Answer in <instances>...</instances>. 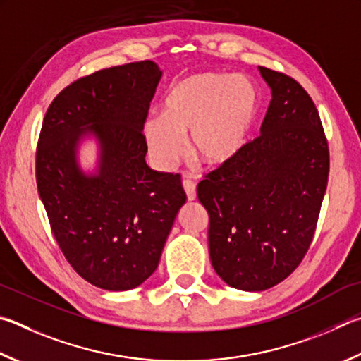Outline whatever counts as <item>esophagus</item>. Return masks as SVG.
Here are the masks:
<instances>
[{
    "instance_id": "esophagus-1",
    "label": "esophagus",
    "mask_w": 361,
    "mask_h": 361,
    "mask_svg": "<svg viewBox=\"0 0 361 361\" xmlns=\"http://www.w3.org/2000/svg\"><path fill=\"white\" fill-rule=\"evenodd\" d=\"M183 188H185L186 191V197L189 202L195 200V185L191 181V180H185L183 181Z\"/></svg>"
}]
</instances>
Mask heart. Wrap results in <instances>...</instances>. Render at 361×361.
<instances>
[{"mask_svg":"<svg viewBox=\"0 0 361 361\" xmlns=\"http://www.w3.org/2000/svg\"><path fill=\"white\" fill-rule=\"evenodd\" d=\"M259 114V91L245 75L199 72L175 82L161 104V116L143 124L148 153L161 169H173L183 140L207 169L227 167L243 152Z\"/></svg>","mask_w":361,"mask_h":361,"instance_id":"heart-1","label":"heart"}]
</instances>
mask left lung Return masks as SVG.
Listing matches in <instances>:
<instances>
[{"mask_svg":"<svg viewBox=\"0 0 361 361\" xmlns=\"http://www.w3.org/2000/svg\"><path fill=\"white\" fill-rule=\"evenodd\" d=\"M259 71L271 88L260 135L197 186L209 216L214 271L247 292L279 284L303 260L330 169L329 143L310 94L283 72Z\"/></svg>","mask_w":361,"mask_h":361,"instance_id":"1","label":"left lung"}]
</instances>
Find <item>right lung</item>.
I'll return each mask as SVG.
<instances>
[{
  "label": "right lung",
  "mask_w": 361,
  "mask_h": 361,
  "mask_svg": "<svg viewBox=\"0 0 361 361\" xmlns=\"http://www.w3.org/2000/svg\"><path fill=\"white\" fill-rule=\"evenodd\" d=\"M161 77L147 60L78 78L50 104L39 135L36 181L51 232L71 267L106 290L152 276L186 202L181 176L145 161L143 124ZM88 136L98 143L91 174L78 164Z\"/></svg>",
  "instance_id": "add662e5"
}]
</instances>
